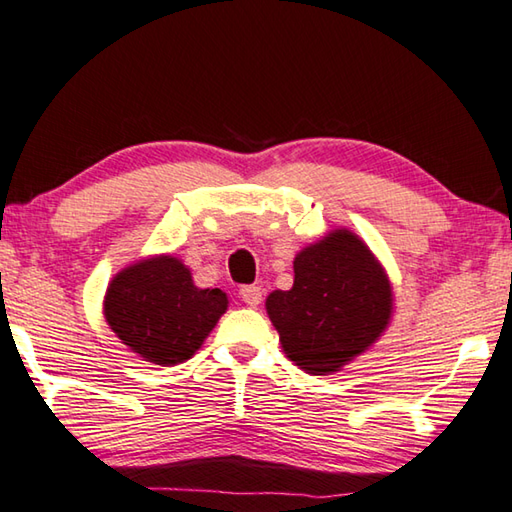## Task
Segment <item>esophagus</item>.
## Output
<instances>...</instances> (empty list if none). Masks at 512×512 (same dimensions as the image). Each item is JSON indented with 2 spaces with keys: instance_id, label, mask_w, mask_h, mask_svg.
<instances>
[{
  "instance_id": "esophagus-1",
  "label": "esophagus",
  "mask_w": 512,
  "mask_h": 512,
  "mask_svg": "<svg viewBox=\"0 0 512 512\" xmlns=\"http://www.w3.org/2000/svg\"><path fill=\"white\" fill-rule=\"evenodd\" d=\"M240 299L245 301L249 308H256L258 303L263 301V290L258 288V285H245V288L240 290Z\"/></svg>"
}]
</instances>
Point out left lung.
I'll use <instances>...</instances> for the list:
<instances>
[{
    "instance_id": "1",
    "label": "left lung",
    "mask_w": 512,
    "mask_h": 512,
    "mask_svg": "<svg viewBox=\"0 0 512 512\" xmlns=\"http://www.w3.org/2000/svg\"><path fill=\"white\" fill-rule=\"evenodd\" d=\"M285 355L312 375L342 369L389 326L393 290L366 242L330 231L294 258V285L265 301Z\"/></svg>"
}]
</instances>
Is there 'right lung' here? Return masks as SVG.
Here are the masks:
<instances>
[{
	"label": "right lung",
	"instance_id": "1",
	"mask_svg": "<svg viewBox=\"0 0 512 512\" xmlns=\"http://www.w3.org/2000/svg\"><path fill=\"white\" fill-rule=\"evenodd\" d=\"M227 294L197 288L175 256H152L125 267L107 285L103 315L114 335L146 362L175 366L193 357L218 319Z\"/></svg>",
	"mask_w": 512,
	"mask_h": 512
}]
</instances>
